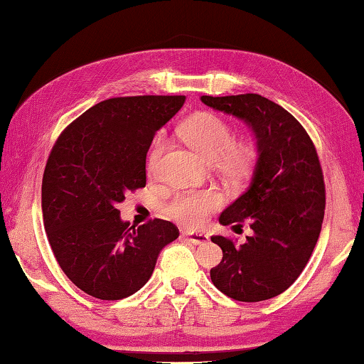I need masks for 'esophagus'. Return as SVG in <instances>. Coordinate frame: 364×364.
Listing matches in <instances>:
<instances>
[{"mask_svg":"<svg viewBox=\"0 0 364 364\" xmlns=\"http://www.w3.org/2000/svg\"><path fill=\"white\" fill-rule=\"evenodd\" d=\"M183 237L193 243V245H203L208 242V235L205 234H196V232H188V234H183Z\"/></svg>","mask_w":364,"mask_h":364,"instance_id":"1","label":"esophagus"}]
</instances>
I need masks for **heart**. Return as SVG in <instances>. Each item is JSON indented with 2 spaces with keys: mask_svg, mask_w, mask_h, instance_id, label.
Here are the masks:
<instances>
[{
  "mask_svg": "<svg viewBox=\"0 0 364 364\" xmlns=\"http://www.w3.org/2000/svg\"><path fill=\"white\" fill-rule=\"evenodd\" d=\"M181 135L196 153L206 161H219L225 171L240 174L247 169L252 159L250 148L235 145V130L228 121L213 112H200L183 122ZM164 150V139L158 136L153 141L151 151L148 154V172L158 169L161 153ZM224 203V196L216 188L187 190L172 196L166 203L164 211L176 223L187 228H200L213 211L219 210Z\"/></svg>",
  "mask_w": 364,
  "mask_h": 364,
  "instance_id": "obj_1",
  "label": "heart"
}]
</instances>
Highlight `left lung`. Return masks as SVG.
<instances>
[{"mask_svg": "<svg viewBox=\"0 0 364 364\" xmlns=\"http://www.w3.org/2000/svg\"><path fill=\"white\" fill-rule=\"evenodd\" d=\"M210 108L253 129L258 159L245 193L219 216L223 225L248 223L243 245L213 235L223 259L210 271L224 295L263 301L287 290L305 269L324 219L326 190L319 158L301 124L261 95L201 97Z\"/></svg>", "mask_w": 364, "mask_h": 364, "instance_id": "left-lung-1", "label": "left lung"}]
</instances>
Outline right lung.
I'll use <instances>...</instances> for the list:
<instances>
[{
    "instance_id": "right-lung-1",
    "label": "right lung",
    "mask_w": 364,
    "mask_h": 364,
    "mask_svg": "<svg viewBox=\"0 0 364 364\" xmlns=\"http://www.w3.org/2000/svg\"><path fill=\"white\" fill-rule=\"evenodd\" d=\"M186 97H121L92 106L64 129L46 161L41 211L65 276L100 300H121L151 277L178 229L164 219L122 221L117 205L145 187L146 153L156 130Z\"/></svg>"
}]
</instances>
